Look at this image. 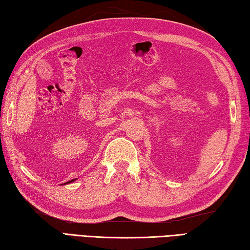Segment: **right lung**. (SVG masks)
<instances>
[{
  "instance_id": "1",
  "label": "right lung",
  "mask_w": 250,
  "mask_h": 250,
  "mask_svg": "<svg viewBox=\"0 0 250 250\" xmlns=\"http://www.w3.org/2000/svg\"><path fill=\"white\" fill-rule=\"evenodd\" d=\"M71 181H73V180H71ZM71 181H69V182H71ZM65 183H68V182H65Z\"/></svg>"
}]
</instances>
